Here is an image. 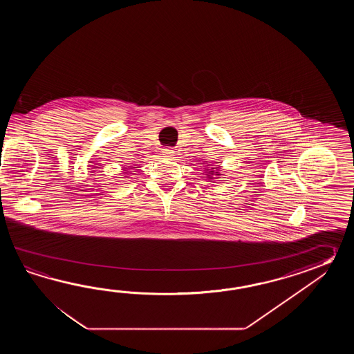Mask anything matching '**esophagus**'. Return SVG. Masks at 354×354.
<instances>
[{
  "instance_id": "1",
  "label": "esophagus",
  "mask_w": 354,
  "mask_h": 354,
  "mask_svg": "<svg viewBox=\"0 0 354 354\" xmlns=\"http://www.w3.org/2000/svg\"><path fill=\"white\" fill-rule=\"evenodd\" d=\"M163 153H165V156H167V157H174V151L172 149H165Z\"/></svg>"
}]
</instances>
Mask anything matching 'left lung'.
Returning a JSON list of instances; mask_svg holds the SVG:
<instances>
[{
    "mask_svg": "<svg viewBox=\"0 0 354 354\" xmlns=\"http://www.w3.org/2000/svg\"><path fill=\"white\" fill-rule=\"evenodd\" d=\"M205 169V172L203 174H206V178L207 180H214V177H216V178H220L218 176H220V172H218V168L216 167H205L203 168Z\"/></svg>",
    "mask_w": 354,
    "mask_h": 354,
    "instance_id": "1",
    "label": "left lung"
}]
</instances>
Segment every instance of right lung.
Here are the masks:
<instances>
[{
  "label": "right lung",
  "mask_w": 354,
  "mask_h": 354,
  "mask_svg": "<svg viewBox=\"0 0 354 354\" xmlns=\"http://www.w3.org/2000/svg\"><path fill=\"white\" fill-rule=\"evenodd\" d=\"M124 177H127V176H124Z\"/></svg>",
  "instance_id": "obj_1"
}]
</instances>
